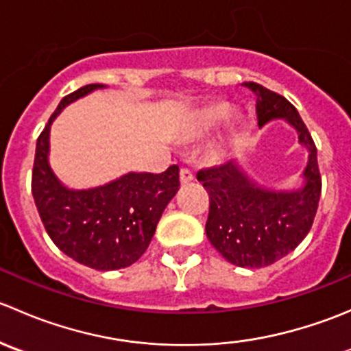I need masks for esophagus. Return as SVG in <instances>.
Instances as JSON below:
<instances>
[{"label": "esophagus", "instance_id": "esophagus-1", "mask_svg": "<svg viewBox=\"0 0 351 351\" xmlns=\"http://www.w3.org/2000/svg\"><path fill=\"white\" fill-rule=\"evenodd\" d=\"M192 180H193V175L190 169H186V168L180 169V182H182V185H186V183H190Z\"/></svg>", "mask_w": 351, "mask_h": 351}]
</instances>
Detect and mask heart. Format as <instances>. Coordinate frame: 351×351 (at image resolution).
<instances>
[{
  "label": "heart",
  "instance_id": "heart-1",
  "mask_svg": "<svg viewBox=\"0 0 351 351\" xmlns=\"http://www.w3.org/2000/svg\"><path fill=\"white\" fill-rule=\"evenodd\" d=\"M232 115V107L229 104H212L193 113L186 125V134L192 137H202L212 132Z\"/></svg>",
  "mask_w": 351,
  "mask_h": 351
}]
</instances>
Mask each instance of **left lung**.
<instances>
[{"mask_svg":"<svg viewBox=\"0 0 351 351\" xmlns=\"http://www.w3.org/2000/svg\"><path fill=\"white\" fill-rule=\"evenodd\" d=\"M256 95L258 125L284 120L307 151V162L292 189H275L254 180L239 161L197 175L210 193L205 232L212 246L236 267L263 268L295 250L307 236L321 197L314 141L295 107L261 84L243 83Z\"/></svg>","mask_w":351,"mask_h":351,"instance_id":"8db88e82","label":"left lung"}]
</instances>
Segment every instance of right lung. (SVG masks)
Listing matches in <instances>:
<instances>
[{"mask_svg":"<svg viewBox=\"0 0 351 351\" xmlns=\"http://www.w3.org/2000/svg\"><path fill=\"white\" fill-rule=\"evenodd\" d=\"M105 84H88L62 98L35 147L32 193L45 231L56 246L84 267L100 271L136 263L156 226L180 190L178 166L166 171H129L91 189H69L51 166V127L59 113Z\"/></svg>","mask_w":351,"mask_h":351,"instance_id":"add662e5","label":"right lung"}]
</instances>
